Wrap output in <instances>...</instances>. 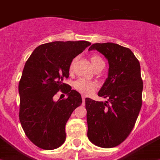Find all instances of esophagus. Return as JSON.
<instances>
[{"label":"esophagus","instance_id":"obj_1","mask_svg":"<svg viewBox=\"0 0 160 160\" xmlns=\"http://www.w3.org/2000/svg\"><path fill=\"white\" fill-rule=\"evenodd\" d=\"M82 101H83V103L85 102V97H84V96H82Z\"/></svg>","mask_w":160,"mask_h":160}]
</instances>
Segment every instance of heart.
<instances>
[{
  "label": "heart",
  "instance_id": "heart-1",
  "mask_svg": "<svg viewBox=\"0 0 160 160\" xmlns=\"http://www.w3.org/2000/svg\"><path fill=\"white\" fill-rule=\"evenodd\" d=\"M90 60H91V63L94 68L97 67V65L98 63L103 62L100 57L96 55L92 56ZM74 63H75V61L71 62V66H70V71H73ZM74 88L79 93H82L83 95L88 96L90 95L91 93L94 92V90L98 88V84H97V83L93 82V81H89V80H84V79H79V80H77L76 82L74 83Z\"/></svg>",
  "mask_w": 160,
  "mask_h": 160
}]
</instances>
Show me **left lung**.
<instances>
[{"mask_svg": "<svg viewBox=\"0 0 160 160\" xmlns=\"http://www.w3.org/2000/svg\"><path fill=\"white\" fill-rule=\"evenodd\" d=\"M108 60V78L98 95L105 102L85 98L88 138L93 145L112 148L125 141L133 129L142 104L141 66L129 48L112 42L94 43Z\"/></svg>", "mask_w": 160, "mask_h": 160, "instance_id": "1", "label": "left lung"}]
</instances>
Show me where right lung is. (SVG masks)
Returning <instances> with one entry per match:
<instances>
[{"instance_id": "1", "label": "right lung", "mask_w": 160, "mask_h": 160, "mask_svg": "<svg viewBox=\"0 0 160 160\" xmlns=\"http://www.w3.org/2000/svg\"><path fill=\"white\" fill-rule=\"evenodd\" d=\"M90 44L48 42L36 48L26 62L19 83V121L27 137L38 147L54 150L66 141L67 122L82 98L63 81L69 77L72 60ZM59 90L68 98L54 101L53 96Z\"/></svg>"}]
</instances>
